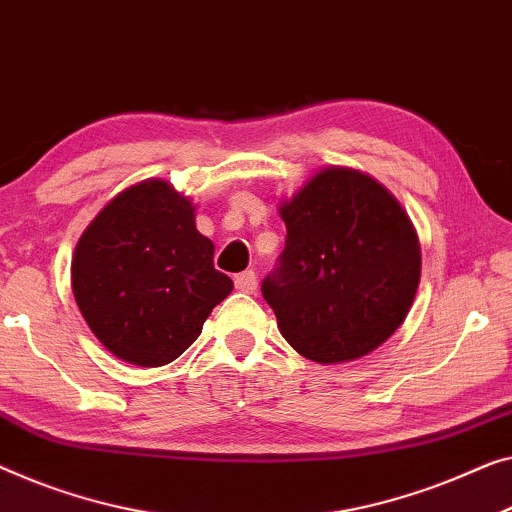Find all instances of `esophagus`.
Segmentation results:
<instances>
[{
  "mask_svg": "<svg viewBox=\"0 0 512 512\" xmlns=\"http://www.w3.org/2000/svg\"><path fill=\"white\" fill-rule=\"evenodd\" d=\"M235 288L242 293H256L258 288V279L254 270H244L240 274H235Z\"/></svg>",
  "mask_w": 512,
  "mask_h": 512,
  "instance_id": "esophagus-1",
  "label": "esophagus"
}]
</instances>
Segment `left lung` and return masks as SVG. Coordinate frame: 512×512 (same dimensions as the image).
Wrapping results in <instances>:
<instances>
[{
	"mask_svg": "<svg viewBox=\"0 0 512 512\" xmlns=\"http://www.w3.org/2000/svg\"><path fill=\"white\" fill-rule=\"evenodd\" d=\"M286 247L263 298L279 332L321 365L360 360L392 337L416 298L420 242L409 214L362 170L325 166L279 201Z\"/></svg>",
	"mask_w": 512,
	"mask_h": 512,
	"instance_id": "8db88e82",
	"label": "left lung"
}]
</instances>
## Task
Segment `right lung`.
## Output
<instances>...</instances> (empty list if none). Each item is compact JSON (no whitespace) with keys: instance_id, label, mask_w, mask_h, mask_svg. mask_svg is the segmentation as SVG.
I'll return each instance as SVG.
<instances>
[{"instance_id":"add662e5","label":"right lung","mask_w":512,"mask_h":512,"mask_svg":"<svg viewBox=\"0 0 512 512\" xmlns=\"http://www.w3.org/2000/svg\"><path fill=\"white\" fill-rule=\"evenodd\" d=\"M198 233L196 205L166 180L136 182L101 207L76 244L71 288L115 358L161 367L187 351L233 291Z\"/></svg>"}]
</instances>
